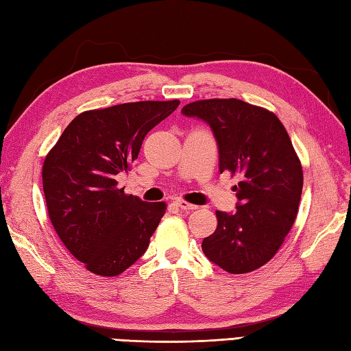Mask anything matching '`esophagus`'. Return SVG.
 <instances>
[{
  "label": "esophagus",
  "instance_id": "esophagus-1",
  "mask_svg": "<svg viewBox=\"0 0 351 351\" xmlns=\"http://www.w3.org/2000/svg\"><path fill=\"white\" fill-rule=\"evenodd\" d=\"M175 204H176V206H178V208H181V210H184V211H193V210H197V206H196V205L185 202V200H181V199H176V200H175Z\"/></svg>",
  "mask_w": 351,
  "mask_h": 351
}]
</instances>
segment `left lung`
Wrapping results in <instances>:
<instances>
[{"mask_svg":"<svg viewBox=\"0 0 351 351\" xmlns=\"http://www.w3.org/2000/svg\"><path fill=\"white\" fill-rule=\"evenodd\" d=\"M181 113L210 125L220 173L240 178L237 211H215L205 256L232 274L256 270L276 255L299 211L303 170L285 126L271 111L234 98L196 101Z\"/></svg>","mask_w":351,"mask_h":351,"instance_id":"obj_1","label":"left lung"}]
</instances>
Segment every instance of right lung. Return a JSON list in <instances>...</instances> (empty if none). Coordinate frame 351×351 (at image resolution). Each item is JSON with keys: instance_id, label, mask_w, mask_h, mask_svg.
Instances as JSON below:
<instances>
[{"instance_id": "right-lung-1", "label": "right lung", "mask_w": 351, "mask_h": 351, "mask_svg": "<svg viewBox=\"0 0 351 351\" xmlns=\"http://www.w3.org/2000/svg\"><path fill=\"white\" fill-rule=\"evenodd\" d=\"M178 106V99L140 101L84 111L45 158L51 223L88 271L117 276L146 252L166 204L125 195L116 178L128 173L146 134Z\"/></svg>"}]
</instances>
